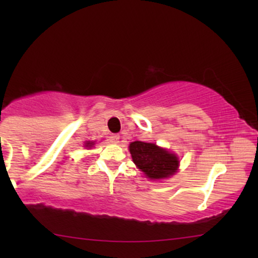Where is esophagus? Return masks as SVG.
I'll use <instances>...</instances> for the list:
<instances>
[{
    "label": "esophagus",
    "instance_id": "1",
    "mask_svg": "<svg viewBox=\"0 0 258 258\" xmlns=\"http://www.w3.org/2000/svg\"><path fill=\"white\" fill-rule=\"evenodd\" d=\"M118 140H119V135H117V134L109 136V141H110V142H112V143H118Z\"/></svg>",
    "mask_w": 258,
    "mask_h": 258
}]
</instances>
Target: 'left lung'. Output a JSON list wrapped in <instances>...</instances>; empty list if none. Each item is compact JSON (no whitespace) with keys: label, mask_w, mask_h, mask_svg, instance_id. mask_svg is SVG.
I'll return each instance as SVG.
<instances>
[{"label":"left lung","mask_w":258,"mask_h":258,"mask_svg":"<svg viewBox=\"0 0 258 258\" xmlns=\"http://www.w3.org/2000/svg\"><path fill=\"white\" fill-rule=\"evenodd\" d=\"M133 161L151 179H161L174 175L178 167L176 155L154 143L135 141L129 146Z\"/></svg>","instance_id":"obj_1"}]
</instances>
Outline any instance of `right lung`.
I'll use <instances>...</instances> for the list:
<instances>
[{"label": "right lung", "instance_id": "add662e5", "mask_svg": "<svg viewBox=\"0 0 258 258\" xmlns=\"http://www.w3.org/2000/svg\"><path fill=\"white\" fill-rule=\"evenodd\" d=\"M91 146H94V144H93V142H87V144H86V147H91Z\"/></svg>", "mask_w": 258, "mask_h": 258}]
</instances>
